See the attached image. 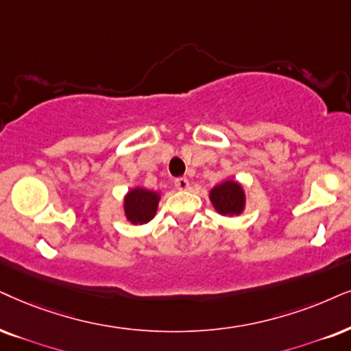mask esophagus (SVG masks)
Segmentation results:
<instances>
[{"mask_svg":"<svg viewBox=\"0 0 351 351\" xmlns=\"http://www.w3.org/2000/svg\"><path fill=\"white\" fill-rule=\"evenodd\" d=\"M175 186H176V189H180V191H186L189 188V180L188 178H176L175 180Z\"/></svg>","mask_w":351,"mask_h":351,"instance_id":"1","label":"esophagus"}]
</instances>
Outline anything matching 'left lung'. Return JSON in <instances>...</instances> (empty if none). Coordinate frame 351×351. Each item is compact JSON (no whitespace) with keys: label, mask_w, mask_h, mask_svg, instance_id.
Masks as SVG:
<instances>
[{"label":"left lung","mask_w":351,"mask_h":351,"mask_svg":"<svg viewBox=\"0 0 351 351\" xmlns=\"http://www.w3.org/2000/svg\"><path fill=\"white\" fill-rule=\"evenodd\" d=\"M208 199L215 210L225 217H238L246 208L245 188L234 180H225L215 184L208 193Z\"/></svg>","instance_id":"left-lung-1"}]
</instances>
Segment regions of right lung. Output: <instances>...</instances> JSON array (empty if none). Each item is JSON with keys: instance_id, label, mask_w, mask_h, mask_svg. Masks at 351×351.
Instances as JSON below:
<instances>
[{"instance_id": "add662e5", "label": "right lung", "mask_w": 351, "mask_h": 351, "mask_svg": "<svg viewBox=\"0 0 351 351\" xmlns=\"http://www.w3.org/2000/svg\"><path fill=\"white\" fill-rule=\"evenodd\" d=\"M162 194L158 191L145 189L143 186L131 188L124 194L123 210L126 220L132 225H145L157 214Z\"/></svg>"}]
</instances>
